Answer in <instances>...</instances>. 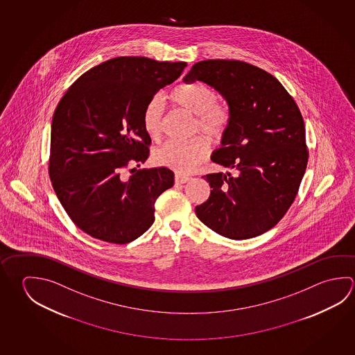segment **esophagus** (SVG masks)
Wrapping results in <instances>:
<instances>
[{
    "instance_id": "34e87169",
    "label": "esophagus",
    "mask_w": 355,
    "mask_h": 355,
    "mask_svg": "<svg viewBox=\"0 0 355 355\" xmlns=\"http://www.w3.org/2000/svg\"><path fill=\"white\" fill-rule=\"evenodd\" d=\"M191 180L188 175H175V183H180V184H183V183H187L188 180Z\"/></svg>"
}]
</instances>
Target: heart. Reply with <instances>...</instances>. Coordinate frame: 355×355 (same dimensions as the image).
Instances as JSON below:
<instances>
[{"label": "heart", "instance_id": "1", "mask_svg": "<svg viewBox=\"0 0 355 355\" xmlns=\"http://www.w3.org/2000/svg\"><path fill=\"white\" fill-rule=\"evenodd\" d=\"M173 106L194 116V130L203 132L205 136L219 141L230 125V111L227 106L217 102L214 88L203 82L183 83L173 88L169 94ZM163 108L159 97L150 98L142 112V125L148 137L157 141L162 133ZM209 144L203 137L193 138L188 142H172L158 147L153 152L157 164L188 173L205 161Z\"/></svg>", "mask_w": 355, "mask_h": 355}]
</instances>
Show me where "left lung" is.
<instances>
[{"label":"left lung","mask_w":355,"mask_h":355,"mask_svg":"<svg viewBox=\"0 0 355 355\" xmlns=\"http://www.w3.org/2000/svg\"><path fill=\"white\" fill-rule=\"evenodd\" d=\"M183 81H200L223 97L230 125L211 161L234 173L203 175L211 191L196 207L202 223L230 239L273 228L298 193L308 163L304 121L275 77L234 60H207Z\"/></svg>","instance_id":"1"}]
</instances>
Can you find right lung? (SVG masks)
<instances>
[{"mask_svg": "<svg viewBox=\"0 0 355 355\" xmlns=\"http://www.w3.org/2000/svg\"><path fill=\"white\" fill-rule=\"evenodd\" d=\"M186 62L117 57L88 69L67 89L51 125L50 178L73 223L94 238L125 244L155 222L156 199L175 183L166 167L146 162L147 102L175 82Z\"/></svg>", "mask_w": 355, "mask_h": 355, "instance_id": "add662e5", "label": "right lung"}]
</instances>
